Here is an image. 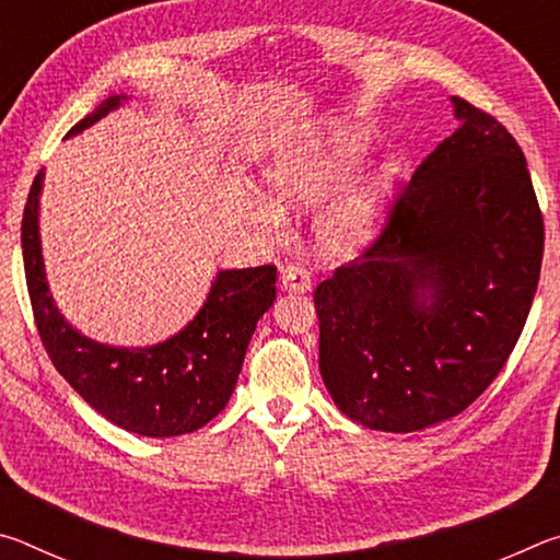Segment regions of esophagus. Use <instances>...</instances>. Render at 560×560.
I'll list each match as a JSON object with an SVG mask.
<instances>
[{
	"mask_svg": "<svg viewBox=\"0 0 560 560\" xmlns=\"http://www.w3.org/2000/svg\"><path fill=\"white\" fill-rule=\"evenodd\" d=\"M281 289L291 293L311 291V273L299 267V264H289V267L281 271Z\"/></svg>",
	"mask_w": 560,
	"mask_h": 560,
	"instance_id": "1",
	"label": "esophagus"
}]
</instances>
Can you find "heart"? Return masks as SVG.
I'll use <instances>...</instances> for the list:
<instances>
[{
    "label": "heart",
    "mask_w": 560,
    "mask_h": 560,
    "mask_svg": "<svg viewBox=\"0 0 560 560\" xmlns=\"http://www.w3.org/2000/svg\"><path fill=\"white\" fill-rule=\"evenodd\" d=\"M368 138L353 122L334 120L308 132L299 143L281 145L264 167L269 200L252 202L254 220L277 226L282 212L314 210L363 160ZM385 173L360 175L340 187L314 220V240L324 257H343L371 240L385 192Z\"/></svg>",
    "instance_id": "1"
}]
</instances>
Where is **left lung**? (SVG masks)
<instances>
[{
  "mask_svg": "<svg viewBox=\"0 0 560 560\" xmlns=\"http://www.w3.org/2000/svg\"><path fill=\"white\" fill-rule=\"evenodd\" d=\"M371 249L318 283V368L340 412L420 432L477 400L534 303L544 217L511 132L457 96Z\"/></svg>",
  "mask_w": 560,
  "mask_h": 560,
  "instance_id": "left-lung-1",
  "label": "left lung"
}]
</instances>
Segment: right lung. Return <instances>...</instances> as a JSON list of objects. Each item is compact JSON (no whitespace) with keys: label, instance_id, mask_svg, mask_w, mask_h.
Returning <instances> with one entry per match:
<instances>
[{"label":"right lung","instance_id":"right-lung-1","mask_svg":"<svg viewBox=\"0 0 560 560\" xmlns=\"http://www.w3.org/2000/svg\"><path fill=\"white\" fill-rule=\"evenodd\" d=\"M128 101V93H110L66 138L96 126ZM44 177L42 170L24 207L22 254L36 328L56 371L126 432L179 438L205 428L230 402L257 320L277 299V267L220 269L195 318L160 343H101L63 318L46 281L39 232Z\"/></svg>","mask_w":560,"mask_h":560}]
</instances>
